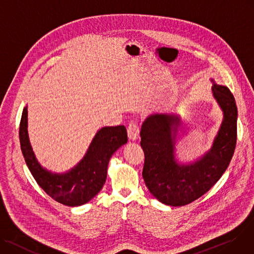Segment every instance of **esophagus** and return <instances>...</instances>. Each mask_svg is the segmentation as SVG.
I'll list each match as a JSON object with an SVG mask.
<instances>
[{
  "instance_id": "1",
  "label": "esophagus",
  "mask_w": 254,
  "mask_h": 254,
  "mask_svg": "<svg viewBox=\"0 0 254 254\" xmlns=\"http://www.w3.org/2000/svg\"><path fill=\"white\" fill-rule=\"evenodd\" d=\"M127 133L129 140H136L139 136V127L136 123H130L127 127Z\"/></svg>"
}]
</instances>
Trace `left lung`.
Segmentation results:
<instances>
[{
	"label": "left lung",
	"mask_w": 254,
	"mask_h": 254,
	"mask_svg": "<svg viewBox=\"0 0 254 254\" xmlns=\"http://www.w3.org/2000/svg\"><path fill=\"white\" fill-rule=\"evenodd\" d=\"M212 93L223 120L212 147L193 163L178 164L174 157L180 117L154 114L141 126L142 176L148 190L163 204L184 206L199 199L218 182L232 160L237 142L236 101L228 87L214 82Z\"/></svg>",
	"instance_id": "obj_1"
}]
</instances>
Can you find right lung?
<instances>
[{"label":"right lung","instance_id":"obj_1","mask_svg":"<svg viewBox=\"0 0 254 254\" xmlns=\"http://www.w3.org/2000/svg\"><path fill=\"white\" fill-rule=\"evenodd\" d=\"M19 140L26 165L37 184L46 193L66 206L76 207L93 199L107 180L108 165L114 153L127 143L125 126L103 127L97 131L84 158L68 172L53 173L41 166L29 142L27 133V107L23 109Z\"/></svg>","mask_w":254,"mask_h":254}]
</instances>
